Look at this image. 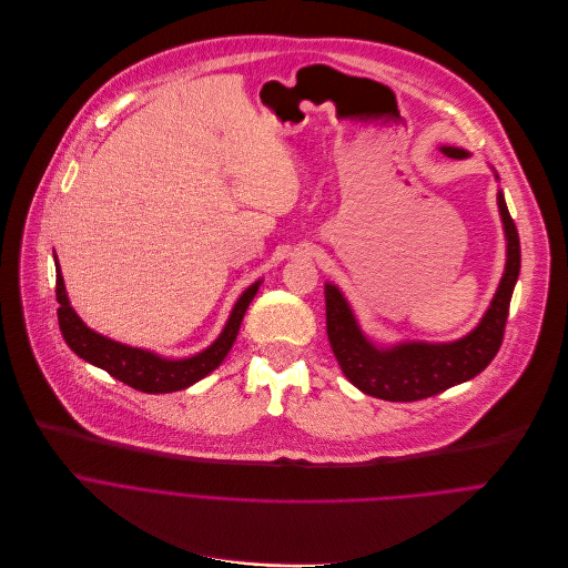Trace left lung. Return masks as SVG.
<instances>
[{"label":"left lung","mask_w":568,"mask_h":568,"mask_svg":"<svg viewBox=\"0 0 568 568\" xmlns=\"http://www.w3.org/2000/svg\"><path fill=\"white\" fill-rule=\"evenodd\" d=\"M445 156H468L457 148H440ZM504 231L508 240V262L495 300L479 322V326L457 343L425 345L405 343L396 347H376L361 331L347 300L333 284L324 286L326 300V335L339 369L365 394L412 403L436 396L459 383L481 374L497 356L504 343V328L508 320L510 297L521 266V248L517 225L508 212L504 194H497Z\"/></svg>","instance_id":"obj_1"}]
</instances>
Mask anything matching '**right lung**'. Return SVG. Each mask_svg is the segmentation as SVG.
<instances>
[{
  "instance_id": "1",
  "label": "right lung",
  "mask_w": 568,
  "mask_h": 568,
  "mask_svg": "<svg viewBox=\"0 0 568 568\" xmlns=\"http://www.w3.org/2000/svg\"><path fill=\"white\" fill-rule=\"evenodd\" d=\"M55 273H58L55 275V300L60 304L58 322H60V331H62V337L69 345V349L73 354H78L82 361L104 369L109 376H113L116 381H121L139 392H145V394L179 392V389L194 385L210 372H214L221 365V361L233 349L244 313L262 284V282H255L251 288L244 291V295L237 300V304L229 317V324H225L221 335L205 352H201L192 358H185V361H168V358H161V356L143 352V349L113 343V339L91 331L69 306L60 266H55Z\"/></svg>"
}]
</instances>
